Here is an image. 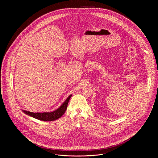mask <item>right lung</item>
Listing matches in <instances>:
<instances>
[{
    "label": "right lung",
    "instance_id": "add662e5",
    "mask_svg": "<svg viewBox=\"0 0 158 158\" xmlns=\"http://www.w3.org/2000/svg\"><path fill=\"white\" fill-rule=\"evenodd\" d=\"M72 95H70L65 102L60 106L57 110L51 112H31L27 110H23L24 113L32 116L37 119L44 121H52L60 118L65 112L67 109V104L71 99Z\"/></svg>",
    "mask_w": 158,
    "mask_h": 158
}]
</instances>
